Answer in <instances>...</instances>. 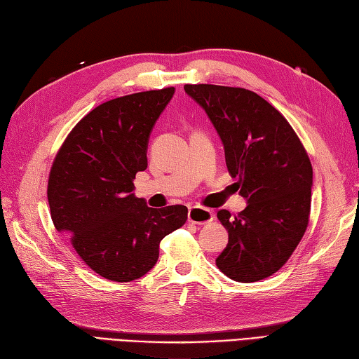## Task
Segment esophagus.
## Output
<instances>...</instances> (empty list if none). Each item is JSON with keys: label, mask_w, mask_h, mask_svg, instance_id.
Returning a JSON list of instances; mask_svg holds the SVG:
<instances>
[{"label": "esophagus", "mask_w": 359, "mask_h": 359, "mask_svg": "<svg viewBox=\"0 0 359 359\" xmlns=\"http://www.w3.org/2000/svg\"><path fill=\"white\" fill-rule=\"evenodd\" d=\"M189 222L195 223V224H206L214 220V212L206 208H200V206H194L189 209Z\"/></svg>", "instance_id": "esophagus-1"}]
</instances>
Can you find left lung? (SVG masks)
<instances>
[{"label":"left lung","instance_id":"1","mask_svg":"<svg viewBox=\"0 0 359 359\" xmlns=\"http://www.w3.org/2000/svg\"><path fill=\"white\" fill-rule=\"evenodd\" d=\"M220 136L226 165L248 206L218 210L229 241L217 266L232 280L257 282L287 263L309 226L313 167L288 121L254 91L184 85Z\"/></svg>","mask_w":359,"mask_h":359}]
</instances>
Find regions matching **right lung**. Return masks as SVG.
Listing matches in <instances>:
<instances>
[{"label":"right lung","mask_w":359,"mask_h":359,"mask_svg":"<svg viewBox=\"0 0 359 359\" xmlns=\"http://www.w3.org/2000/svg\"><path fill=\"white\" fill-rule=\"evenodd\" d=\"M175 88L111 99L91 109L58 150L48 201L58 232L94 273L113 282L147 274L159 243L187 220L181 204L153 209L133 180L147 169L149 139Z\"/></svg>","instance_id":"obj_1"}]
</instances>
